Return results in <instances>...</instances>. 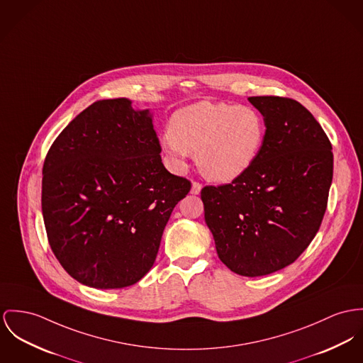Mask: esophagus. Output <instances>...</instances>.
<instances>
[{
    "label": "esophagus",
    "instance_id": "obj_1",
    "mask_svg": "<svg viewBox=\"0 0 363 363\" xmlns=\"http://www.w3.org/2000/svg\"><path fill=\"white\" fill-rule=\"evenodd\" d=\"M200 191H201V184H199V182H194V184H192L191 194H192V195H199V194H200Z\"/></svg>",
    "mask_w": 363,
    "mask_h": 363
}]
</instances>
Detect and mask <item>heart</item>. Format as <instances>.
Here are the masks:
<instances>
[{"label": "heart", "mask_w": 363, "mask_h": 363, "mask_svg": "<svg viewBox=\"0 0 363 363\" xmlns=\"http://www.w3.org/2000/svg\"><path fill=\"white\" fill-rule=\"evenodd\" d=\"M265 120L246 105L199 101L178 109L162 146L179 164L196 153L200 171L211 181L230 182L254 164L265 140Z\"/></svg>", "instance_id": "b5f03b06"}]
</instances>
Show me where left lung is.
I'll list each match as a JSON object with an SVG mask.
<instances>
[{
	"label": "left lung",
	"instance_id": "left-lung-1",
	"mask_svg": "<svg viewBox=\"0 0 363 363\" xmlns=\"http://www.w3.org/2000/svg\"><path fill=\"white\" fill-rule=\"evenodd\" d=\"M265 120L258 157L230 184L204 186V220L220 259L242 277L293 264L323 220L333 179L332 143L297 101L250 96Z\"/></svg>",
	"mask_w": 363,
	"mask_h": 363
}]
</instances>
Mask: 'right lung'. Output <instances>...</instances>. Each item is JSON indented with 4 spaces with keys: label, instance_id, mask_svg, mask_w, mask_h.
<instances>
[{
    "label": "right lung",
    "instance_id": "add662e5",
    "mask_svg": "<svg viewBox=\"0 0 363 363\" xmlns=\"http://www.w3.org/2000/svg\"><path fill=\"white\" fill-rule=\"evenodd\" d=\"M149 109L94 102L57 135L43 167L41 207L63 269L95 289H123L153 267L191 182L168 172Z\"/></svg>",
    "mask_w": 363,
    "mask_h": 363
}]
</instances>
